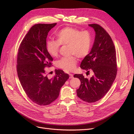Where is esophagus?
Masks as SVG:
<instances>
[{"label": "esophagus", "instance_id": "esophagus-1", "mask_svg": "<svg viewBox=\"0 0 134 134\" xmlns=\"http://www.w3.org/2000/svg\"><path fill=\"white\" fill-rule=\"evenodd\" d=\"M69 76H70V77H69V78H70V79H72V78H73V77H73V75H72V74H69Z\"/></svg>", "mask_w": 134, "mask_h": 134}]
</instances>
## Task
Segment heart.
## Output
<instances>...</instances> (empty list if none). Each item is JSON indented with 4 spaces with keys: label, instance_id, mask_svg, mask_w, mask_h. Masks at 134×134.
Here are the masks:
<instances>
[{
    "label": "heart",
    "instance_id": "obj_1",
    "mask_svg": "<svg viewBox=\"0 0 134 134\" xmlns=\"http://www.w3.org/2000/svg\"><path fill=\"white\" fill-rule=\"evenodd\" d=\"M57 40H48L46 42V49L53 57L58 56L60 46L69 45V54L74 55L63 57L57 62L58 67L66 71H73L77 63V57L80 58L86 57L91 51L92 38L88 31H81L72 27H66L57 35Z\"/></svg>",
    "mask_w": 134,
    "mask_h": 134
}]
</instances>
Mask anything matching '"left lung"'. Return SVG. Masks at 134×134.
<instances>
[{
    "instance_id": "left-lung-1",
    "label": "left lung",
    "mask_w": 134,
    "mask_h": 134,
    "mask_svg": "<svg viewBox=\"0 0 134 134\" xmlns=\"http://www.w3.org/2000/svg\"><path fill=\"white\" fill-rule=\"evenodd\" d=\"M95 31L93 47L80 64V68L93 72L90 78L82 74H75L81 82L77 95L87 103H94L102 98L109 90L117 75L116 54L113 41L107 32L98 24H90Z\"/></svg>"
}]
</instances>
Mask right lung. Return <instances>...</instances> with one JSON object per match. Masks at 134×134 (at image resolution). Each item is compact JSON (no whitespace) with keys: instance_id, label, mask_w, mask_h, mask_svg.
<instances>
[{"instance_id":"add662e5","label":"right lung","mask_w":134,"mask_h":134,"mask_svg":"<svg viewBox=\"0 0 134 134\" xmlns=\"http://www.w3.org/2000/svg\"><path fill=\"white\" fill-rule=\"evenodd\" d=\"M57 23L38 24L32 26L22 40L17 60L18 76L27 96L39 105H48L59 95L69 75L56 70L49 79L44 69L52 66V57L46 49L48 32Z\"/></svg>"}]
</instances>
